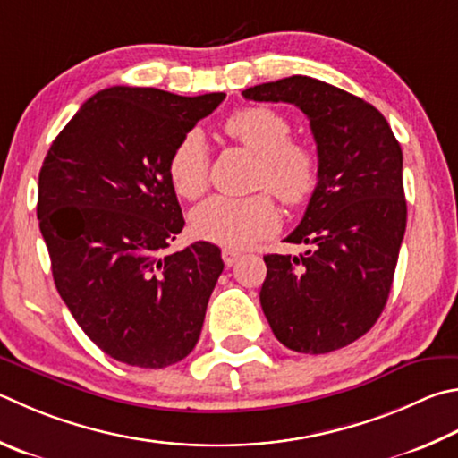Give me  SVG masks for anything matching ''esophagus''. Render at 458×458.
<instances>
[{
	"label": "esophagus",
	"instance_id": "1",
	"mask_svg": "<svg viewBox=\"0 0 458 458\" xmlns=\"http://www.w3.org/2000/svg\"><path fill=\"white\" fill-rule=\"evenodd\" d=\"M240 252L234 250V248H222V260L226 266H234L238 262Z\"/></svg>",
	"mask_w": 458,
	"mask_h": 458
}]
</instances>
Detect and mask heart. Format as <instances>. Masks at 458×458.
Listing matches in <instances>:
<instances>
[{
  "instance_id": "b5f03b06",
  "label": "heart",
  "mask_w": 458,
  "mask_h": 458,
  "mask_svg": "<svg viewBox=\"0 0 458 458\" xmlns=\"http://www.w3.org/2000/svg\"><path fill=\"white\" fill-rule=\"evenodd\" d=\"M226 136L258 157L254 186L266 188L282 204L296 208L310 200L320 180L318 154L309 144L294 142L293 123L272 107H242L224 122ZM168 180L178 196L196 200L208 188L210 154L198 130L178 140L165 164ZM280 214L268 194L252 198L214 196L192 214V228L216 244L242 248L270 236Z\"/></svg>"
}]
</instances>
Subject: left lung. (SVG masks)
<instances>
[{
    "instance_id": "8db88e82",
    "label": "left lung",
    "mask_w": 458,
    "mask_h": 458,
    "mask_svg": "<svg viewBox=\"0 0 458 458\" xmlns=\"http://www.w3.org/2000/svg\"><path fill=\"white\" fill-rule=\"evenodd\" d=\"M242 96L301 107L320 160L318 186L286 238L312 248L264 256V316L290 351H338L374 327L393 286L406 228L401 144L377 107L327 81L293 76Z\"/></svg>"
}]
</instances>
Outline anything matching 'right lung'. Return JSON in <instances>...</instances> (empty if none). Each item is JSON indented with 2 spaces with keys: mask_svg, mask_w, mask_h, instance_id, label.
I'll return each mask as SVG.
<instances>
[{
  "mask_svg": "<svg viewBox=\"0 0 458 458\" xmlns=\"http://www.w3.org/2000/svg\"><path fill=\"white\" fill-rule=\"evenodd\" d=\"M224 98L102 89L41 164L38 220L57 293L91 343L130 367H170L200 338L224 262L210 242L165 252L184 228L165 164Z\"/></svg>",
  "mask_w": 458,
  "mask_h": 458,
  "instance_id": "obj_1",
  "label": "right lung"
}]
</instances>
